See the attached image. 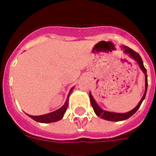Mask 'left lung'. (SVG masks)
<instances>
[{
	"instance_id": "8db88e82",
	"label": "left lung",
	"mask_w": 156,
	"mask_h": 156,
	"mask_svg": "<svg viewBox=\"0 0 156 156\" xmlns=\"http://www.w3.org/2000/svg\"><path fill=\"white\" fill-rule=\"evenodd\" d=\"M122 49L124 50L125 53L128 54L129 56L132 57L133 60H135L137 62L139 65V67L143 70V72L145 74V92H144V95H143V98L141 99L140 102L138 103V104L137 106L131 111L128 112H126V113H117V112H112L105 111V110H103L101 108H100V106L98 105L97 103L95 102V100H94V98L92 97V95L90 92V104H91V106H92L93 109H94V112H95V114L97 115L98 116H100V118L104 119V120H107V121H124V120H126V119L129 118L131 116H133V114L135 113L136 112L138 111V109L140 108L141 104L143 103V100L145 99L146 94H147V69L143 66V60L141 58V56H139V54L137 53L136 52H134L133 50H132L131 48H129L127 46H123L122 47Z\"/></svg>"
}]
</instances>
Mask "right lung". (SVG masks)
Listing matches in <instances>:
<instances>
[{"label":"right lung","instance_id":"right-lung-1","mask_svg":"<svg viewBox=\"0 0 156 156\" xmlns=\"http://www.w3.org/2000/svg\"><path fill=\"white\" fill-rule=\"evenodd\" d=\"M73 89L71 88L70 91L69 93L68 97L66 100V103L64 104L63 106L61 107V108H59L56 111H54L50 113L44 114V115H41V116H31V115H28L30 116V118H32L34 121H37V122H41V123H51V122H56V121L61 120L63 117L64 114L66 112L67 107H68V102H69V96L71 94V91Z\"/></svg>","mask_w":156,"mask_h":156}]
</instances>
